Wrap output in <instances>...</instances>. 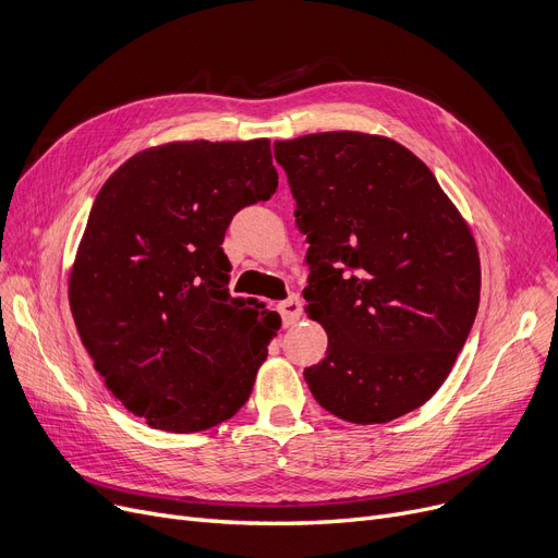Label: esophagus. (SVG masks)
<instances>
[{
	"mask_svg": "<svg viewBox=\"0 0 558 558\" xmlns=\"http://www.w3.org/2000/svg\"><path fill=\"white\" fill-rule=\"evenodd\" d=\"M280 314H282V326H284V328L294 326L296 320L301 318V314H303V303H301V299H299V296H289L287 301H282V303H280Z\"/></svg>",
	"mask_w": 558,
	"mask_h": 558,
	"instance_id": "esophagus-1",
	"label": "esophagus"
}]
</instances>
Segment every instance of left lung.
<instances>
[{"label":"left lung","instance_id":"obj_1","mask_svg":"<svg viewBox=\"0 0 558 558\" xmlns=\"http://www.w3.org/2000/svg\"><path fill=\"white\" fill-rule=\"evenodd\" d=\"M307 234V316L328 332L305 368L316 402L357 425L389 423L446 383L471 332L482 269L454 203L423 160L357 131L274 142Z\"/></svg>","mask_w":558,"mask_h":558}]
</instances>
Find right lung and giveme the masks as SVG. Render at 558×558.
<instances>
[{
	"label": "right lung",
	"instance_id": "obj_1",
	"mask_svg": "<svg viewBox=\"0 0 558 558\" xmlns=\"http://www.w3.org/2000/svg\"><path fill=\"white\" fill-rule=\"evenodd\" d=\"M267 137L169 142L99 190L70 271V310L108 391L151 427L190 434L240 412L276 312L230 299V219L267 201Z\"/></svg>",
	"mask_w": 558,
	"mask_h": 558
}]
</instances>
